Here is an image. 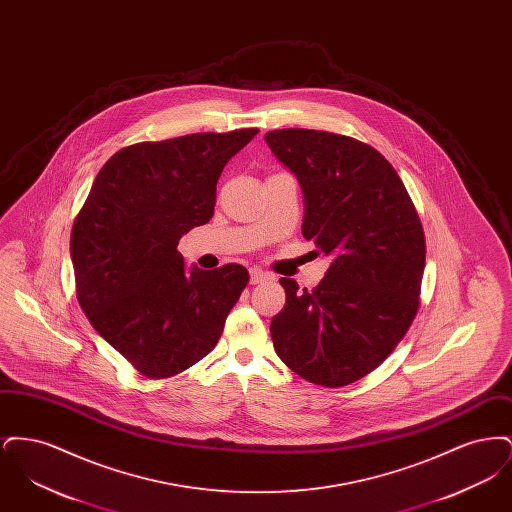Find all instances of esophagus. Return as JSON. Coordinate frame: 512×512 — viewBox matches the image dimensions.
<instances>
[{"instance_id":"obj_1","label":"esophagus","mask_w":512,"mask_h":512,"mask_svg":"<svg viewBox=\"0 0 512 512\" xmlns=\"http://www.w3.org/2000/svg\"><path fill=\"white\" fill-rule=\"evenodd\" d=\"M265 280H272V274H268L263 268H251L249 270V282L251 284H259V282H265Z\"/></svg>"}]
</instances>
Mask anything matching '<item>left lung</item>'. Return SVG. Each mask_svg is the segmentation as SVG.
I'll return each instance as SVG.
<instances>
[{
    "label": "left lung",
    "instance_id": "left-lung-1",
    "mask_svg": "<svg viewBox=\"0 0 512 512\" xmlns=\"http://www.w3.org/2000/svg\"><path fill=\"white\" fill-rule=\"evenodd\" d=\"M265 140L301 186L303 238L332 257L313 292L280 278L286 305L270 322L272 343L307 382L341 388L382 365L416 317L424 230L374 147L307 128L272 130Z\"/></svg>",
    "mask_w": 512,
    "mask_h": 512
}]
</instances>
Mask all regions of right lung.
Wrapping results in <instances>:
<instances>
[{
	"mask_svg": "<svg viewBox=\"0 0 512 512\" xmlns=\"http://www.w3.org/2000/svg\"><path fill=\"white\" fill-rule=\"evenodd\" d=\"M257 132L122 147L74 219L78 303L99 336L147 378H169L209 355L249 282L236 263L186 270L178 240L211 220L220 172Z\"/></svg>",
	"mask_w": 512,
	"mask_h": 512,
	"instance_id": "right-lung-1",
	"label": "right lung"
}]
</instances>
